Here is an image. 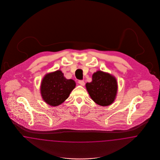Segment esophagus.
Returning a JSON list of instances; mask_svg holds the SVG:
<instances>
[{
    "instance_id": "34e87169",
    "label": "esophagus",
    "mask_w": 160,
    "mask_h": 160,
    "mask_svg": "<svg viewBox=\"0 0 160 160\" xmlns=\"http://www.w3.org/2000/svg\"><path fill=\"white\" fill-rule=\"evenodd\" d=\"M78 83L81 85V86H84L85 84V82L83 81V80H79L78 81Z\"/></svg>"
}]
</instances>
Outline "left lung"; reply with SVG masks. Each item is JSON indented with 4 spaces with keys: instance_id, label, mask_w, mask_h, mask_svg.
I'll list each match as a JSON object with an SVG mask.
<instances>
[{
    "instance_id": "left-lung-1",
    "label": "left lung",
    "mask_w": 160,
    "mask_h": 160,
    "mask_svg": "<svg viewBox=\"0 0 160 160\" xmlns=\"http://www.w3.org/2000/svg\"><path fill=\"white\" fill-rule=\"evenodd\" d=\"M86 87L92 100L102 106L112 104L116 97V78L109 73L97 71L92 74V82H87Z\"/></svg>"
}]
</instances>
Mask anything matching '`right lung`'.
Masks as SVG:
<instances>
[{"instance_id":"1","label":"right lung","mask_w":160,"mask_h":160,"mask_svg":"<svg viewBox=\"0 0 160 160\" xmlns=\"http://www.w3.org/2000/svg\"><path fill=\"white\" fill-rule=\"evenodd\" d=\"M75 87L73 80L66 79L62 71L57 70L45 75L41 82L40 92L47 104L57 106L68 98Z\"/></svg>"}]
</instances>
